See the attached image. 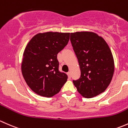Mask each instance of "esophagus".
<instances>
[{
	"mask_svg": "<svg viewBox=\"0 0 128 128\" xmlns=\"http://www.w3.org/2000/svg\"><path fill=\"white\" fill-rule=\"evenodd\" d=\"M67 75H68V78L70 79L71 78V73H70V72H68V73H67Z\"/></svg>",
	"mask_w": 128,
	"mask_h": 128,
	"instance_id": "1",
	"label": "esophagus"
}]
</instances>
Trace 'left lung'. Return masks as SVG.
I'll list each match as a JSON object with an SVG mask.
<instances>
[{
	"label": "left lung",
	"instance_id": "obj_1",
	"mask_svg": "<svg viewBox=\"0 0 128 128\" xmlns=\"http://www.w3.org/2000/svg\"><path fill=\"white\" fill-rule=\"evenodd\" d=\"M70 40L81 70V77L73 81L78 92L92 98L104 92L114 70L112 53L102 37L90 31L71 33Z\"/></svg>",
	"mask_w": 128,
	"mask_h": 128
}]
</instances>
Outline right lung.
<instances>
[{
  "label": "right lung",
  "instance_id": "obj_1",
  "mask_svg": "<svg viewBox=\"0 0 128 128\" xmlns=\"http://www.w3.org/2000/svg\"><path fill=\"white\" fill-rule=\"evenodd\" d=\"M70 32H47L36 34L25 48L22 72L36 94L51 97L60 92L68 76L58 70L57 54L68 44Z\"/></svg>",
  "mask_w": 128,
  "mask_h": 128
}]
</instances>
